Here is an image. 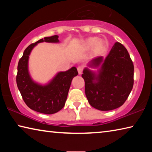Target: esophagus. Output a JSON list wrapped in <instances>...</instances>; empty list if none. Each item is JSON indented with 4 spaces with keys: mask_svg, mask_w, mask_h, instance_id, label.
<instances>
[{
    "mask_svg": "<svg viewBox=\"0 0 152 152\" xmlns=\"http://www.w3.org/2000/svg\"><path fill=\"white\" fill-rule=\"evenodd\" d=\"M77 70H78V74H81L82 72V70H83V68H82V66H78V68H77Z\"/></svg>",
    "mask_w": 152,
    "mask_h": 152,
    "instance_id": "esophagus-1",
    "label": "esophagus"
}]
</instances>
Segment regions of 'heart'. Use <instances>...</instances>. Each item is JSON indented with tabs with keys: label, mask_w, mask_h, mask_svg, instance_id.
<instances>
[{
	"label": "heart",
	"mask_w": 152,
	"mask_h": 152,
	"mask_svg": "<svg viewBox=\"0 0 152 152\" xmlns=\"http://www.w3.org/2000/svg\"><path fill=\"white\" fill-rule=\"evenodd\" d=\"M107 42L104 39H99L97 37L87 38L82 43V48L84 50H90L92 48V53L94 55L101 54L106 50Z\"/></svg>",
	"instance_id": "1"
}]
</instances>
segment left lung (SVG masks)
<instances>
[{
	"label": "left lung",
	"instance_id": "1",
	"mask_svg": "<svg viewBox=\"0 0 152 152\" xmlns=\"http://www.w3.org/2000/svg\"><path fill=\"white\" fill-rule=\"evenodd\" d=\"M87 66L82 77L89 104L103 111L122 106L133 86L134 67L127 49L116 42L106 58L98 56ZM89 67L97 70L94 71Z\"/></svg>",
	"mask_w": 152,
	"mask_h": 152
}]
</instances>
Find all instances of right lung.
<instances>
[{
  "mask_svg": "<svg viewBox=\"0 0 152 152\" xmlns=\"http://www.w3.org/2000/svg\"><path fill=\"white\" fill-rule=\"evenodd\" d=\"M58 37L56 35L45 37L28 46L17 66V84L23 99L31 109L43 114H53L62 109L72 80L78 74L76 67H72L67 71L59 72L45 84L35 82L31 76L29 59L33 49L42 42L60 43Z\"/></svg>",
  "mask_w": 152,
  "mask_h": 152,
  "instance_id": "right-lung-1",
  "label": "right lung"
}]
</instances>
